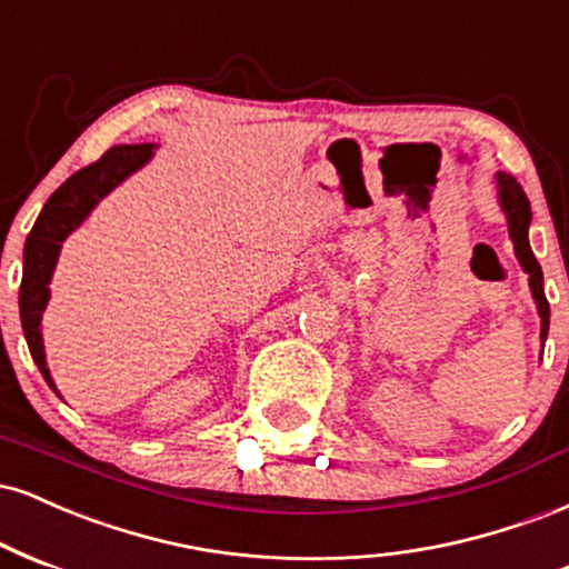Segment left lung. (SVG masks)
Returning <instances> with one entry per match:
<instances>
[{
    "mask_svg": "<svg viewBox=\"0 0 569 569\" xmlns=\"http://www.w3.org/2000/svg\"><path fill=\"white\" fill-rule=\"evenodd\" d=\"M496 180H498L500 207H503L506 220H509V233H511L513 250H517L519 263H522L527 277H530V290H532V298H536V306L540 313V340L546 343L551 313H549V300H546V292H543V271H540V263L530 250V239H527V231H530V220H532L530 202H527L522 186L517 183V178L506 176V172H498Z\"/></svg>",
    "mask_w": 569,
    "mask_h": 569,
    "instance_id": "obj_1",
    "label": "left lung"
}]
</instances>
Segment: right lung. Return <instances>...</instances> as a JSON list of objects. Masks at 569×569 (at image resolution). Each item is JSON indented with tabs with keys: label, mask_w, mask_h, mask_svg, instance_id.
Listing matches in <instances>:
<instances>
[{
	"label": "right lung",
	"mask_w": 569,
	"mask_h": 569,
	"mask_svg": "<svg viewBox=\"0 0 569 569\" xmlns=\"http://www.w3.org/2000/svg\"><path fill=\"white\" fill-rule=\"evenodd\" d=\"M153 157L151 143L138 146H113L98 159V162L82 167L79 172L66 180L60 189H56L47 199L42 212H39L37 223L23 247V279H20V325H23L26 343H29L31 359L37 362L50 389L58 393L52 383L50 370L44 362V346H42V311L50 300V279L56 271L58 252L63 239L77 229L82 220L90 216L92 207L106 197L111 189H117L127 176L140 170Z\"/></svg>",
	"instance_id": "right-lung-1"
}]
</instances>
